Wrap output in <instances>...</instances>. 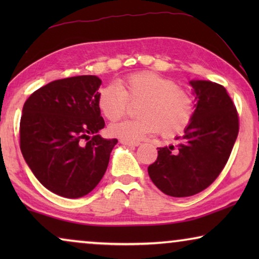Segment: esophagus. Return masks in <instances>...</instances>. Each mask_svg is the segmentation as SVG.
Here are the masks:
<instances>
[{
    "label": "esophagus",
    "instance_id": "34e87169",
    "mask_svg": "<svg viewBox=\"0 0 259 259\" xmlns=\"http://www.w3.org/2000/svg\"><path fill=\"white\" fill-rule=\"evenodd\" d=\"M120 143L123 145H127V146H139L140 143L137 140H130V139H121Z\"/></svg>",
    "mask_w": 259,
    "mask_h": 259
}]
</instances>
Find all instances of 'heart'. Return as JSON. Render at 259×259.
<instances>
[{"label":"heart","instance_id":"heart-1","mask_svg":"<svg viewBox=\"0 0 259 259\" xmlns=\"http://www.w3.org/2000/svg\"><path fill=\"white\" fill-rule=\"evenodd\" d=\"M130 104L140 102L134 120L113 123L109 132L123 139H140L148 134L160 133L176 137L190 126L194 115V100L185 88L175 80L153 72L127 75L118 82L102 87L98 93V107L106 119L122 118Z\"/></svg>","mask_w":259,"mask_h":259}]
</instances>
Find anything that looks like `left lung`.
<instances>
[{
    "instance_id": "8db88e82",
    "label": "left lung",
    "mask_w": 259,
    "mask_h": 259,
    "mask_svg": "<svg viewBox=\"0 0 259 259\" xmlns=\"http://www.w3.org/2000/svg\"><path fill=\"white\" fill-rule=\"evenodd\" d=\"M196 109L178 147H161L148 175L161 192L190 197L206 189L228 162L239 131L236 106L222 84L191 81ZM180 138V137H178Z\"/></svg>"
}]
</instances>
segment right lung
<instances>
[{"label":"right lung","instance_id":"right-lung-1","mask_svg":"<svg viewBox=\"0 0 259 259\" xmlns=\"http://www.w3.org/2000/svg\"><path fill=\"white\" fill-rule=\"evenodd\" d=\"M100 84L95 75L55 80L23 105L20 148L24 160L46 189L61 197L90 193L118 143L98 134L105 127L98 107Z\"/></svg>","mask_w":259,"mask_h":259}]
</instances>
